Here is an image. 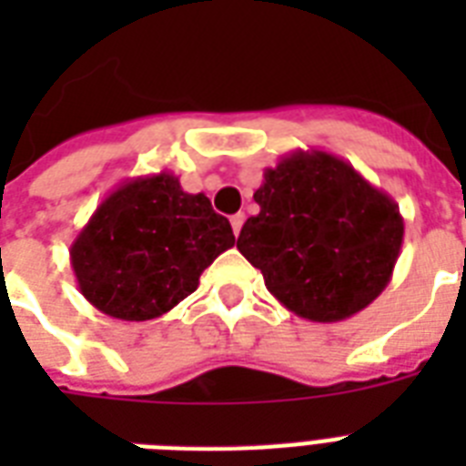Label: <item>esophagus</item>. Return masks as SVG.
Listing matches in <instances>:
<instances>
[{
	"label": "esophagus",
	"instance_id": "1",
	"mask_svg": "<svg viewBox=\"0 0 466 466\" xmlns=\"http://www.w3.org/2000/svg\"><path fill=\"white\" fill-rule=\"evenodd\" d=\"M244 212H237V215H232V219H229V222H232V229H234V234H239L241 232V225H244Z\"/></svg>",
	"mask_w": 466,
	"mask_h": 466
}]
</instances>
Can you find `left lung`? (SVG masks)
Instances as JSON below:
<instances>
[{
	"label": "left lung",
	"mask_w": 466,
	"mask_h": 466,
	"mask_svg": "<svg viewBox=\"0 0 466 466\" xmlns=\"http://www.w3.org/2000/svg\"><path fill=\"white\" fill-rule=\"evenodd\" d=\"M258 215L237 248L273 298L309 321H343L375 302L397 266L404 218L353 164L295 149L263 171Z\"/></svg>",
	"instance_id": "8db88e82"
}]
</instances>
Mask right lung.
Instances as JSON below:
<instances>
[{"label": "right lung", "instance_id": "obj_1", "mask_svg": "<svg viewBox=\"0 0 466 466\" xmlns=\"http://www.w3.org/2000/svg\"><path fill=\"white\" fill-rule=\"evenodd\" d=\"M234 247L229 219L178 176L126 178L101 200L69 247L84 298L123 321H147L196 292L200 273Z\"/></svg>", "mask_w": 466, "mask_h": 466}]
</instances>
